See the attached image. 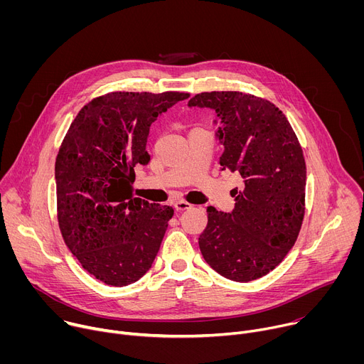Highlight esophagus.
I'll list each match as a JSON object with an SVG mask.
<instances>
[{
    "instance_id": "obj_1",
    "label": "esophagus",
    "mask_w": 364,
    "mask_h": 364,
    "mask_svg": "<svg viewBox=\"0 0 364 364\" xmlns=\"http://www.w3.org/2000/svg\"><path fill=\"white\" fill-rule=\"evenodd\" d=\"M174 209H176L177 212L188 210V209H191V204L187 203V201H176V203H174Z\"/></svg>"
}]
</instances>
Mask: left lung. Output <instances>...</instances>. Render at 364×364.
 I'll use <instances>...</instances> for the list:
<instances>
[{"label":"left lung","mask_w":364,"mask_h":364,"mask_svg":"<svg viewBox=\"0 0 364 364\" xmlns=\"http://www.w3.org/2000/svg\"><path fill=\"white\" fill-rule=\"evenodd\" d=\"M188 107L210 108L220 118L222 170L239 173L232 213L207 207L198 237L204 261L222 277L249 282L275 269L294 246L305 213L306 168L299 141L272 102L226 90L203 92Z\"/></svg>","instance_id":"left-lung-1"}]
</instances>
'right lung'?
Returning <instances> with one entry per match:
<instances>
[{"label":"right lung","instance_id":"right-lung-1","mask_svg":"<svg viewBox=\"0 0 364 364\" xmlns=\"http://www.w3.org/2000/svg\"><path fill=\"white\" fill-rule=\"evenodd\" d=\"M184 92H111L79 111L60 145L55 176L65 243L85 271L112 287L151 268L174 210L132 196L135 168L149 163L151 124Z\"/></svg>","mask_w":364,"mask_h":364}]
</instances>
